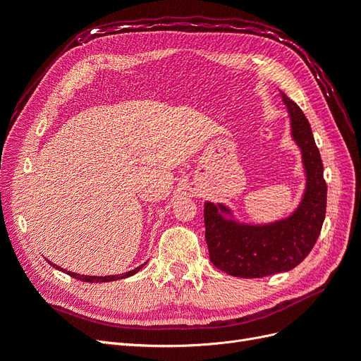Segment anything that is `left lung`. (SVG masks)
Listing matches in <instances>:
<instances>
[{
    "label": "left lung",
    "mask_w": 361,
    "mask_h": 361,
    "mask_svg": "<svg viewBox=\"0 0 361 361\" xmlns=\"http://www.w3.org/2000/svg\"><path fill=\"white\" fill-rule=\"evenodd\" d=\"M290 116L292 137L301 149L305 170V192L290 216L265 226L227 220L224 204L204 203V238L212 264L228 276L260 279L290 271L307 256L318 241L326 211L324 166L312 128L301 108L281 93Z\"/></svg>",
    "instance_id": "obj_1"
}]
</instances>
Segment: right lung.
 Masks as SVG:
<instances>
[{
  "label": "right lung",
  "mask_w": 361,
  "mask_h": 361,
  "mask_svg": "<svg viewBox=\"0 0 361 361\" xmlns=\"http://www.w3.org/2000/svg\"><path fill=\"white\" fill-rule=\"evenodd\" d=\"M51 264V262H49ZM54 268L56 269H60V271H66V269H63V268H60V267H57V265H54V264H51ZM146 265V264H145ZM145 265H140L138 268H135V269H133V271H128V272H123V274H117V276H105V277H94V276H81V274H76V272H71V271H66L68 274L71 276V277H73V279H76V280H81V281H89V283H102V281H114V280H120V279H126V277H130V276H134L135 272H138L141 268H143Z\"/></svg>",
  "instance_id": "add662e5"
}]
</instances>
